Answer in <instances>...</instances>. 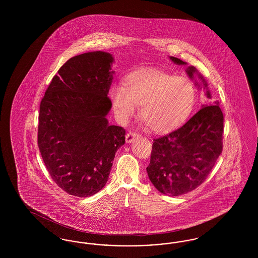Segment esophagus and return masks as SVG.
I'll list each match as a JSON object with an SVG mask.
<instances>
[{
    "mask_svg": "<svg viewBox=\"0 0 258 258\" xmlns=\"http://www.w3.org/2000/svg\"><path fill=\"white\" fill-rule=\"evenodd\" d=\"M138 135H137L135 133H128V134H126V135H125L126 143H132Z\"/></svg>",
    "mask_w": 258,
    "mask_h": 258,
    "instance_id": "34e87169",
    "label": "esophagus"
}]
</instances>
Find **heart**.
<instances>
[{
	"label": "heart",
	"mask_w": 258,
	"mask_h": 258,
	"mask_svg": "<svg viewBox=\"0 0 258 258\" xmlns=\"http://www.w3.org/2000/svg\"><path fill=\"white\" fill-rule=\"evenodd\" d=\"M113 108L126 120L140 108V118L155 133H166L188 116L196 101V90L185 77H174L157 70L145 69L130 74L124 86L110 91Z\"/></svg>",
	"instance_id": "b5f03b06"
}]
</instances>
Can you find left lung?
<instances>
[{"mask_svg":"<svg viewBox=\"0 0 258 258\" xmlns=\"http://www.w3.org/2000/svg\"><path fill=\"white\" fill-rule=\"evenodd\" d=\"M170 60L176 64H186L175 57ZM185 73L198 89L206 90L207 98H212L206 80L195 67H187ZM196 75L200 83L194 79ZM222 134L223 115L219 101L201 105V109L181 127L154 139L147 167L151 183L169 197L196 189L206 180L222 152Z\"/></svg>","mask_w":258,"mask_h":258,"instance_id":"8db88e82","label":"left lung"}]
</instances>
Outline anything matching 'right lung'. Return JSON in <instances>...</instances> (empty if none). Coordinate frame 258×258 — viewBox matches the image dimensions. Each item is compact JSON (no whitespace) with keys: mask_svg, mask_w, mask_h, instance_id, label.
I'll return each mask as SVG.
<instances>
[{"mask_svg":"<svg viewBox=\"0 0 258 258\" xmlns=\"http://www.w3.org/2000/svg\"><path fill=\"white\" fill-rule=\"evenodd\" d=\"M114 58L103 51L62 64L39 106L37 144L53 181L66 192L92 197L108 181L125 131L108 123Z\"/></svg>","mask_w":258,"mask_h":258,"instance_id":"add662e5","label":"right lung"}]
</instances>
